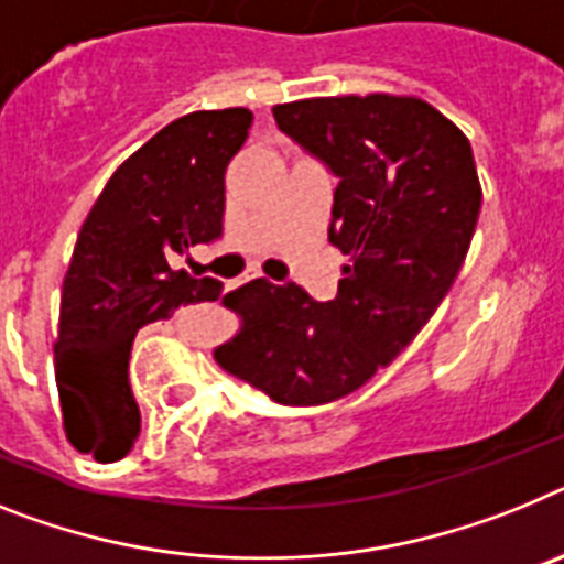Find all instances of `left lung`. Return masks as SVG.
<instances>
[{
	"instance_id": "8db88e82",
	"label": "left lung",
	"mask_w": 564,
	"mask_h": 564,
	"mask_svg": "<svg viewBox=\"0 0 564 564\" xmlns=\"http://www.w3.org/2000/svg\"><path fill=\"white\" fill-rule=\"evenodd\" d=\"M283 133L337 175L329 241L337 297L254 278L224 295L238 332L215 364L275 403L360 389L425 326L463 267L482 187L465 133L417 96L346 93L272 107Z\"/></svg>"
}]
</instances>
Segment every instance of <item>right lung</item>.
Returning <instances> with one entry per match:
<instances>
[{
  "instance_id": "1",
  "label": "right lung",
  "mask_w": 564,
  "mask_h": 564,
  "mask_svg": "<svg viewBox=\"0 0 564 564\" xmlns=\"http://www.w3.org/2000/svg\"><path fill=\"white\" fill-rule=\"evenodd\" d=\"M249 127L247 107L181 116L121 161L82 224L53 366L67 440L96 463L124 457L141 431L127 377L141 326L221 295V281L166 261L221 235L224 175Z\"/></svg>"
}]
</instances>
